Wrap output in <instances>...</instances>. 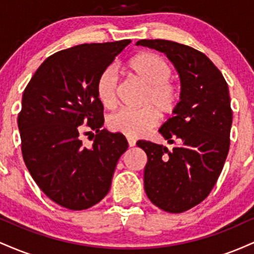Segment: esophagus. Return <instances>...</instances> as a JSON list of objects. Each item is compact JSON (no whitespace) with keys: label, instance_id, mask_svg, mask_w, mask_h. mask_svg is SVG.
I'll use <instances>...</instances> for the list:
<instances>
[{"label":"esophagus","instance_id":"34e87169","mask_svg":"<svg viewBox=\"0 0 254 254\" xmlns=\"http://www.w3.org/2000/svg\"><path fill=\"white\" fill-rule=\"evenodd\" d=\"M127 143H129L130 147H135V145H136V139L132 138V137H127Z\"/></svg>","mask_w":254,"mask_h":254}]
</instances>
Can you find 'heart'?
<instances>
[{"mask_svg":"<svg viewBox=\"0 0 254 254\" xmlns=\"http://www.w3.org/2000/svg\"><path fill=\"white\" fill-rule=\"evenodd\" d=\"M127 71L147 86L139 110H121L109 118V127L127 137L145 135L166 117L176 111L182 100V86L171 77L172 66L156 52H141L127 61ZM118 77L112 70L101 72L97 81V97L104 107L112 110L118 104Z\"/></svg>","mask_w":254,"mask_h":254,"instance_id":"b5f03b06","label":"heart"}]
</instances>
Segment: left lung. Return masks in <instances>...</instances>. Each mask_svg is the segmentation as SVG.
Segmentation results:
<instances>
[{"label": "left lung", "instance_id": "obj_1", "mask_svg": "<svg viewBox=\"0 0 254 254\" xmlns=\"http://www.w3.org/2000/svg\"><path fill=\"white\" fill-rule=\"evenodd\" d=\"M136 44L166 54L182 81V100L159 130L168 143H177L173 149L137 142L148 157V198L164 211L179 214L209 196L228 155L233 121L228 84L217 66L191 46L164 39Z\"/></svg>", "mask_w": 254, "mask_h": 254}]
</instances>
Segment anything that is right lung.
<instances>
[{"label": "right lung", "instance_id": "1", "mask_svg": "<svg viewBox=\"0 0 254 254\" xmlns=\"http://www.w3.org/2000/svg\"><path fill=\"white\" fill-rule=\"evenodd\" d=\"M130 43L81 44L58 51L24 90L17 117L22 157L40 190L63 208L84 210L100 202L127 149L124 135L101 130L104 105L95 86ZM84 128L96 131L89 148L79 138Z\"/></svg>", "mask_w": 254, "mask_h": 254}]
</instances>
